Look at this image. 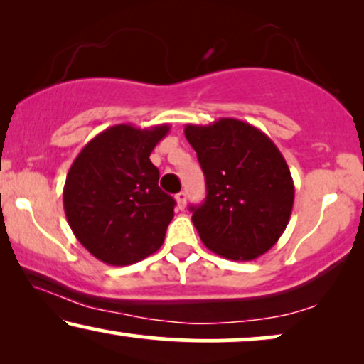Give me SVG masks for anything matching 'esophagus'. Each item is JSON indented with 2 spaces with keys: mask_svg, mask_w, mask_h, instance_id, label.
<instances>
[{
  "mask_svg": "<svg viewBox=\"0 0 364 364\" xmlns=\"http://www.w3.org/2000/svg\"><path fill=\"white\" fill-rule=\"evenodd\" d=\"M176 200H177V207L183 210L186 208V202H187V193L186 192H178L176 196Z\"/></svg>",
  "mask_w": 364,
  "mask_h": 364,
  "instance_id": "esophagus-1",
  "label": "esophagus"
}]
</instances>
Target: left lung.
I'll list each match as a JSON object with an SVG mask.
<instances>
[{
    "mask_svg": "<svg viewBox=\"0 0 364 364\" xmlns=\"http://www.w3.org/2000/svg\"><path fill=\"white\" fill-rule=\"evenodd\" d=\"M183 132L205 176V202L191 207L203 245L228 260H255L290 222L295 186L287 161L267 134L238 119L187 124Z\"/></svg>",
    "mask_w": 364,
    "mask_h": 364,
    "instance_id": "1",
    "label": "left lung"
}]
</instances>
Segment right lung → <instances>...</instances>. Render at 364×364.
Returning <instances> with one entry per match:
<instances>
[{
	"label": "right lung",
	"mask_w": 364,
	"mask_h": 364,
	"mask_svg": "<svg viewBox=\"0 0 364 364\" xmlns=\"http://www.w3.org/2000/svg\"><path fill=\"white\" fill-rule=\"evenodd\" d=\"M168 131V124H117L74 159L63 191L64 212L74 235L97 260L132 265L164 243L176 200L161 191L159 168L149 156Z\"/></svg>",
	"instance_id": "1"
}]
</instances>
